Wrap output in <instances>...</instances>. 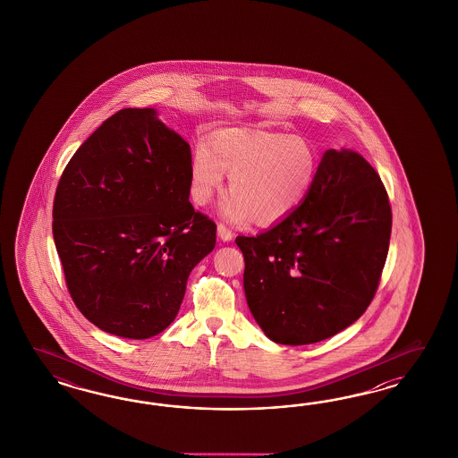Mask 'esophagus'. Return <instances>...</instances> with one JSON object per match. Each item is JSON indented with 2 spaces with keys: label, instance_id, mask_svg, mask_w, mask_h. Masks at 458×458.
<instances>
[{
  "label": "esophagus",
  "instance_id": "1",
  "mask_svg": "<svg viewBox=\"0 0 458 458\" xmlns=\"http://www.w3.org/2000/svg\"><path fill=\"white\" fill-rule=\"evenodd\" d=\"M216 232H218V236L222 238L223 242H230L232 238H233V233H232V230L225 225V223H218V226H216Z\"/></svg>",
  "mask_w": 458,
  "mask_h": 458
}]
</instances>
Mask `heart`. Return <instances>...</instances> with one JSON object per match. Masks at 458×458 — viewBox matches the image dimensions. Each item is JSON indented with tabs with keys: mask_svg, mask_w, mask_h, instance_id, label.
I'll use <instances>...</instances> for the list:
<instances>
[{
	"mask_svg": "<svg viewBox=\"0 0 458 458\" xmlns=\"http://www.w3.org/2000/svg\"><path fill=\"white\" fill-rule=\"evenodd\" d=\"M318 153L292 134L223 129L199 142L190 161V194L205 207L230 173L222 215L230 222H282L301 207L316 173Z\"/></svg>",
	"mask_w": 458,
	"mask_h": 458,
	"instance_id": "obj_1",
	"label": "heart"
}]
</instances>
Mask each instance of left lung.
Returning a JSON list of instances; mask_svg holds the SVG:
<instances>
[{
  "label": "left lung",
  "instance_id": "1",
  "mask_svg": "<svg viewBox=\"0 0 458 458\" xmlns=\"http://www.w3.org/2000/svg\"><path fill=\"white\" fill-rule=\"evenodd\" d=\"M391 207L360 154L322 156L302 205L257 236H236L250 312L274 343L302 346L341 333L375 297Z\"/></svg>",
  "mask_w": 458,
  "mask_h": 458
}]
</instances>
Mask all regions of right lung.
<instances>
[{
    "mask_svg": "<svg viewBox=\"0 0 458 458\" xmlns=\"http://www.w3.org/2000/svg\"><path fill=\"white\" fill-rule=\"evenodd\" d=\"M190 144L154 109H123L64 169L54 240L70 297L98 329L127 339L165 331L215 249L216 225L190 203Z\"/></svg>",
    "mask_w": 458,
    "mask_h": 458,
    "instance_id": "right-lung-1",
    "label": "right lung"
}]
</instances>
